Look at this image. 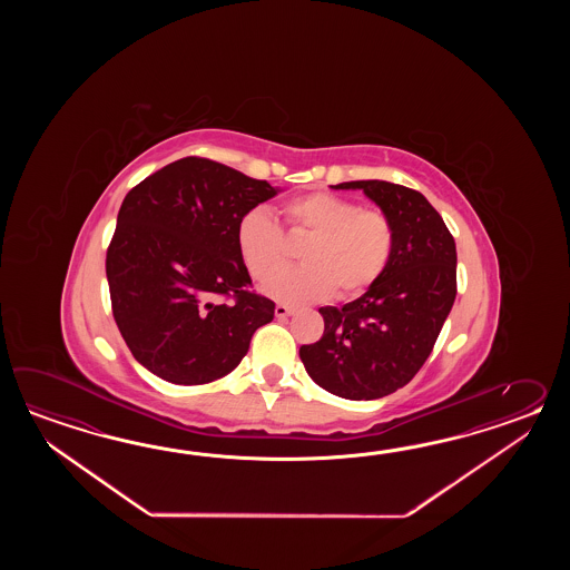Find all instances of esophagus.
Returning a JSON list of instances; mask_svg holds the SVG:
<instances>
[{
  "label": "esophagus",
  "mask_w": 570,
  "mask_h": 570,
  "mask_svg": "<svg viewBox=\"0 0 570 570\" xmlns=\"http://www.w3.org/2000/svg\"><path fill=\"white\" fill-rule=\"evenodd\" d=\"M291 314H293V307H289V305H285V303H277V305H275V315H277L279 320Z\"/></svg>",
  "instance_id": "1"
}]
</instances>
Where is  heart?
<instances>
[{
  "label": "heart",
  "instance_id": "obj_1",
  "mask_svg": "<svg viewBox=\"0 0 570 570\" xmlns=\"http://www.w3.org/2000/svg\"><path fill=\"white\" fill-rule=\"evenodd\" d=\"M295 236H309L299 258L305 265L281 268L287 256L285 236L273 216L255 207L236 226V244L244 267L263 281L268 297L285 303L324 299L332 291L351 299L371 289L387 271L397 232L385 212L364 209L348 197L305 194L281 206Z\"/></svg>",
  "mask_w": 570,
  "mask_h": 570
}]
</instances>
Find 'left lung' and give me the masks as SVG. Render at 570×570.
<instances>
[{"label": "left lung", "instance_id": "obj_1", "mask_svg": "<svg viewBox=\"0 0 570 570\" xmlns=\"http://www.w3.org/2000/svg\"><path fill=\"white\" fill-rule=\"evenodd\" d=\"M395 224L387 271L363 297L320 307L324 334L303 344L307 375L344 400H379L424 366L456 297V244L424 195L389 181H348Z\"/></svg>", "mask_w": 570, "mask_h": 570}]
</instances>
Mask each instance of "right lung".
<instances>
[{
  "label": "right lung",
  "mask_w": 570,
  "mask_h": 570,
  "mask_svg": "<svg viewBox=\"0 0 570 570\" xmlns=\"http://www.w3.org/2000/svg\"><path fill=\"white\" fill-rule=\"evenodd\" d=\"M277 195L216 160L185 157L121 202L106 256L111 312L138 363L177 385L228 375L275 303L250 291L236 244L246 212Z\"/></svg>",
  "instance_id": "add662e5"
}]
</instances>
